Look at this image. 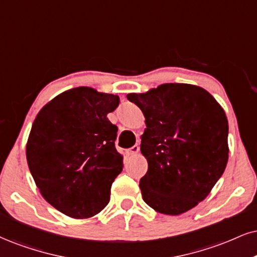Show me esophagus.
<instances>
[{
	"mask_svg": "<svg viewBox=\"0 0 257 257\" xmlns=\"http://www.w3.org/2000/svg\"><path fill=\"white\" fill-rule=\"evenodd\" d=\"M138 153H139V147H138V145H134V147L130 148L128 150H127V154L128 155H132V156H134V155H137Z\"/></svg>",
	"mask_w": 257,
	"mask_h": 257,
	"instance_id": "obj_1",
	"label": "esophagus"
}]
</instances>
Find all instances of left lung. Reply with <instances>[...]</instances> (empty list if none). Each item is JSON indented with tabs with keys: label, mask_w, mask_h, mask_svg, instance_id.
Returning a JSON list of instances; mask_svg holds the SVG:
<instances>
[{
	"label": "left lung",
	"mask_w": 257,
	"mask_h": 257,
	"mask_svg": "<svg viewBox=\"0 0 257 257\" xmlns=\"http://www.w3.org/2000/svg\"><path fill=\"white\" fill-rule=\"evenodd\" d=\"M127 99L145 116L141 151L148 172L139 181L143 200L177 216L204 200L225 170L229 125L225 112L200 87L166 83Z\"/></svg>",
	"instance_id": "left-lung-1"
}]
</instances>
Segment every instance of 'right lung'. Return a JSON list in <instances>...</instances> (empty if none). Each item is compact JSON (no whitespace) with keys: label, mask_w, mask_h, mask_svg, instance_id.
<instances>
[{"label":"right lung","mask_w":257,"mask_h":257,"mask_svg":"<svg viewBox=\"0 0 257 257\" xmlns=\"http://www.w3.org/2000/svg\"><path fill=\"white\" fill-rule=\"evenodd\" d=\"M119 96L78 87L38 113L26 147L30 172L44 199L72 218H89L109 202L122 170L118 127L107 118Z\"/></svg>","instance_id":"1"}]
</instances>
